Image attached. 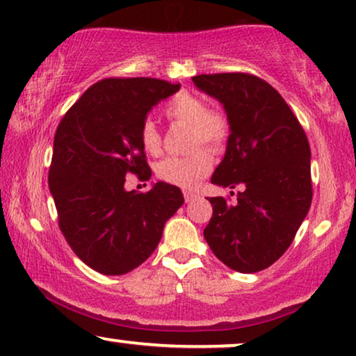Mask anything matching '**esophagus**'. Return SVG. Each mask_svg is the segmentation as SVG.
<instances>
[{"label": "esophagus", "instance_id": "obj_1", "mask_svg": "<svg viewBox=\"0 0 356 356\" xmlns=\"http://www.w3.org/2000/svg\"><path fill=\"white\" fill-rule=\"evenodd\" d=\"M183 194H184V201H186V202H191L199 196L196 191H191V189H186V191H184Z\"/></svg>", "mask_w": 356, "mask_h": 356}]
</instances>
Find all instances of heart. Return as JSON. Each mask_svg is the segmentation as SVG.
Returning <instances> with one entry per match:
<instances>
[{
    "label": "heart",
    "instance_id": "obj_1",
    "mask_svg": "<svg viewBox=\"0 0 356 356\" xmlns=\"http://www.w3.org/2000/svg\"><path fill=\"white\" fill-rule=\"evenodd\" d=\"M165 115L172 121L191 126L194 147L201 144L220 147L227 140L228 131H230L225 113L218 110H207L206 100L199 95L189 94V92L175 95L165 105ZM139 140L143 149L150 155H157L162 150V136L154 121H144L139 131ZM212 163L211 152L206 149H199L188 157H178V155L165 157L157 163L155 173L162 181L168 184H175L179 188H193L196 186L199 179L211 172Z\"/></svg>",
    "mask_w": 356,
    "mask_h": 356
}]
</instances>
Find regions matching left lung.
I'll return each mask as SVG.
<instances>
[{
    "label": "left lung",
    "mask_w": 356,
    "mask_h": 356,
    "mask_svg": "<svg viewBox=\"0 0 356 356\" xmlns=\"http://www.w3.org/2000/svg\"><path fill=\"white\" fill-rule=\"evenodd\" d=\"M222 104L230 134L211 183L240 184L236 204L209 197L213 213L204 238L230 269L254 274L279 259L308 216L311 150L293 111L270 84L245 72L193 77Z\"/></svg>",
    "instance_id": "8db88e82"
}]
</instances>
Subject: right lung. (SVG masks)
I'll list each match as a JSON object with an SVG mask.
<instances>
[{
    "instance_id": "obj_1",
    "label": "right lung",
    "mask_w": 356,
    "mask_h": 356,
    "mask_svg": "<svg viewBox=\"0 0 356 356\" xmlns=\"http://www.w3.org/2000/svg\"><path fill=\"white\" fill-rule=\"evenodd\" d=\"M179 84L150 77L104 79L63 116L53 140L48 186L60 228L90 269L123 275L157 248L163 227L183 206L181 189L165 181L149 193L126 191V175L150 179L140 126Z\"/></svg>"
}]
</instances>
